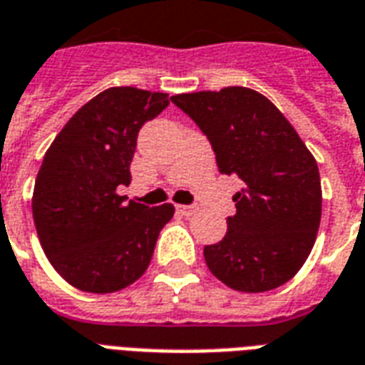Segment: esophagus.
<instances>
[{"label": "esophagus", "instance_id": "obj_1", "mask_svg": "<svg viewBox=\"0 0 365 365\" xmlns=\"http://www.w3.org/2000/svg\"><path fill=\"white\" fill-rule=\"evenodd\" d=\"M175 210L180 215H183V217H191V215L197 212V207H193V205H175Z\"/></svg>", "mask_w": 365, "mask_h": 365}]
</instances>
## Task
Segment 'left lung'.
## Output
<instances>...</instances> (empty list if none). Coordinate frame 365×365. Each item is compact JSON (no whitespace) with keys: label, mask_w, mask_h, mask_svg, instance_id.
Returning a JSON list of instances; mask_svg holds the SVG:
<instances>
[{"label":"left lung","mask_w":365,"mask_h":365,"mask_svg":"<svg viewBox=\"0 0 365 365\" xmlns=\"http://www.w3.org/2000/svg\"><path fill=\"white\" fill-rule=\"evenodd\" d=\"M207 135L220 174L244 187L218 244L205 245L209 271L237 292H267L306 263L321 222V180L313 155L271 100L245 86L175 94Z\"/></svg>","instance_id":"left-lung-1"}]
</instances>
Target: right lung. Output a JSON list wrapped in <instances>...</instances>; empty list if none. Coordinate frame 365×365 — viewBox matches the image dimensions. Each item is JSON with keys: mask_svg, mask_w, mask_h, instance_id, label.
Returning a JSON list of instances; mask_svg holds the SVG:
<instances>
[{"mask_svg": "<svg viewBox=\"0 0 365 365\" xmlns=\"http://www.w3.org/2000/svg\"><path fill=\"white\" fill-rule=\"evenodd\" d=\"M166 93L112 86L67 121L36 175L32 217L46 257L83 292L110 294L141 279L174 205L129 201L137 135L168 106Z\"/></svg>", "mask_w": 365, "mask_h": 365, "instance_id": "add662e5", "label": "right lung"}]
</instances>
